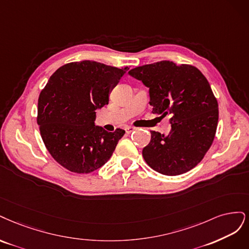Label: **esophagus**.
<instances>
[{"label":"esophagus","instance_id":"34e87169","mask_svg":"<svg viewBox=\"0 0 249 249\" xmlns=\"http://www.w3.org/2000/svg\"><path fill=\"white\" fill-rule=\"evenodd\" d=\"M134 129H135L134 127H126L125 128V131H126V133H131Z\"/></svg>","mask_w":249,"mask_h":249}]
</instances>
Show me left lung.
Here are the masks:
<instances>
[{
  "label": "left lung",
  "mask_w": 249,
  "mask_h": 249,
  "mask_svg": "<svg viewBox=\"0 0 249 249\" xmlns=\"http://www.w3.org/2000/svg\"><path fill=\"white\" fill-rule=\"evenodd\" d=\"M129 75L149 88L153 113L171 115L168 135L151 131L142 157L154 171L177 176L197 165L210 149L218 123V103L196 67L160 61L131 69Z\"/></svg>",
  "instance_id": "obj_1"
}]
</instances>
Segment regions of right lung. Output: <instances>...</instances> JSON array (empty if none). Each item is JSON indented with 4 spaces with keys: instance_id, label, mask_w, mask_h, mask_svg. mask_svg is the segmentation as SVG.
Here are the masks:
<instances>
[{
    "instance_id": "obj_1",
    "label": "right lung",
    "mask_w": 249,
    "mask_h": 249,
    "mask_svg": "<svg viewBox=\"0 0 249 249\" xmlns=\"http://www.w3.org/2000/svg\"><path fill=\"white\" fill-rule=\"evenodd\" d=\"M129 69L95 61L72 62L51 76L39 95L37 123L44 145L66 170L89 174L106 164L125 130L95 126V110Z\"/></svg>"
}]
</instances>
